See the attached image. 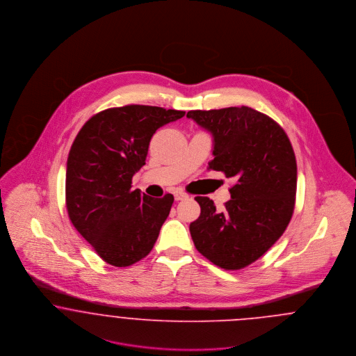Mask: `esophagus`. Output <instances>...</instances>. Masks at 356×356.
I'll use <instances>...</instances> for the list:
<instances>
[{
    "instance_id": "1",
    "label": "esophagus",
    "mask_w": 356,
    "mask_h": 356,
    "mask_svg": "<svg viewBox=\"0 0 356 356\" xmlns=\"http://www.w3.org/2000/svg\"><path fill=\"white\" fill-rule=\"evenodd\" d=\"M186 199H188V195H186V192H183V191H176V192H175V200H176V202L186 200Z\"/></svg>"
}]
</instances>
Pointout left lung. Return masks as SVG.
Wrapping results in <instances>:
<instances>
[{
	"label": "left lung",
	"instance_id": "8db88e82",
	"mask_svg": "<svg viewBox=\"0 0 356 356\" xmlns=\"http://www.w3.org/2000/svg\"><path fill=\"white\" fill-rule=\"evenodd\" d=\"M213 137L208 170L235 180L222 211L197 196L202 212L189 231L196 250L218 267L252 264L279 240L292 218L298 168L291 141L271 118L248 106L189 111Z\"/></svg>",
	"mask_w": 356,
	"mask_h": 356
}]
</instances>
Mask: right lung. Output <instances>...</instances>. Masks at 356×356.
Instances as JSON below:
<instances>
[{
    "instance_id": "obj_1",
    "label": "right lung",
    "mask_w": 356,
    "mask_h": 356,
    "mask_svg": "<svg viewBox=\"0 0 356 356\" xmlns=\"http://www.w3.org/2000/svg\"><path fill=\"white\" fill-rule=\"evenodd\" d=\"M184 115L149 105L109 108L76 136L67 161L69 219L108 264L128 267L152 251L173 195H141L132 177L145 165L153 134Z\"/></svg>"
}]
</instances>
